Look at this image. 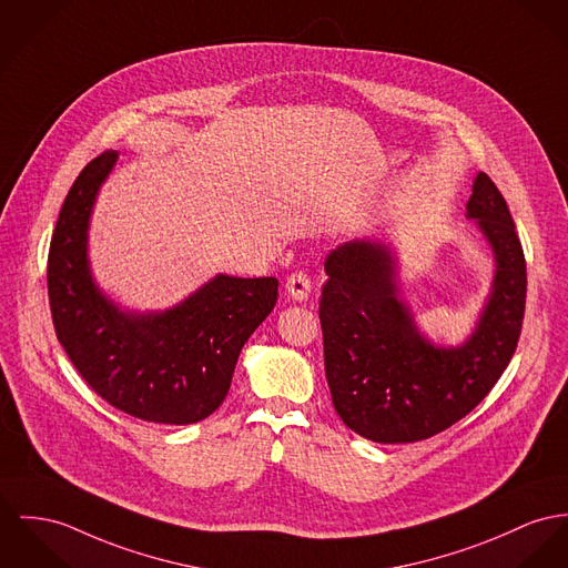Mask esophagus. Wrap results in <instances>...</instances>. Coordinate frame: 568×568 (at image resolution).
<instances>
[{
    "instance_id": "34e87169",
    "label": "esophagus",
    "mask_w": 568,
    "mask_h": 568,
    "mask_svg": "<svg viewBox=\"0 0 568 568\" xmlns=\"http://www.w3.org/2000/svg\"><path fill=\"white\" fill-rule=\"evenodd\" d=\"M285 290H287V294H290L294 301L303 303V301L308 298V294H311V278H308V274L303 272V270L292 272V274L287 276Z\"/></svg>"
}]
</instances>
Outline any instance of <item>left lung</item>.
<instances>
[{
    "label": "left lung",
    "mask_w": 568,
    "mask_h": 568,
    "mask_svg": "<svg viewBox=\"0 0 568 568\" xmlns=\"http://www.w3.org/2000/svg\"><path fill=\"white\" fill-rule=\"evenodd\" d=\"M467 214L493 246L497 272L480 324L463 348L424 342L397 301L389 251L337 246L324 263L320 324L324 369L337 415L376 443L435 437L469 415L508 367L524 328L527 270L510 210L480 173Z\"/></svg>",
    "instance_id": "1"
}]
</instances>
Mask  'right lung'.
I'll return each instance as SVG.
<instances>
[{
    "instance_id": "right-lung-1",
    "label": "right lung",
    "mask_w": 568,
    "mask_h": 568,
    "mask_svg": "<svg viewBox=\"0 0 568 568\" xmlns=\"http://www.w3.org/2000/svg\"><path fill=\"white\" fill-rule=\"evenodd\" d=\"M114 162V151L88 162L55 222L47 257L55 337L114 408L153 424H196L226 397L240 352L276 305L278 281L220 274L166 313L119 311L97 292L87 262L88 216Z\"/></svg>"
}]
</instances>
